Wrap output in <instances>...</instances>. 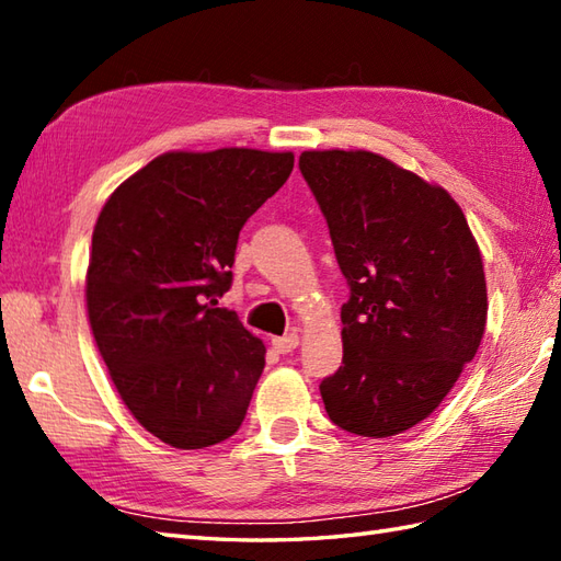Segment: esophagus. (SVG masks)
<instances>
[{"label": "esophagus", "mask_w": 561, "mask_h": 561, "mask_svg": "<svg viewBox=\"0 0 561 561\" xmlns=\"http://www.w3.org/2000/svg\"><path fill=\"white\" fill-rule=\"evenodd\" d=\"M272 347L277 354H289L299 347V335H296V332H289V335L284 337H272Z\"/></svg>", "instance_id": "1"}]
</instances>
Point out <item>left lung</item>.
Listing matches in <instances>:
<instances>
[{
	"label": "left lung",
	"instance_id": "8db88e82",
	"mask_svg": "<svg viewBox=\"0 0 561 561\" xmlns=\"http://www.w3.org/2000/svg\"><path fill=\"white\" fill-rule=\"evenodd\" d=\"M301 175L350 284L342 366L320 383L328 416L386 438L432 414L486 323L478 241L444 187L374 151H304Z\"/></svg>",
	"mask_w": 561,
	"mask_h": 561
}]
</instances>
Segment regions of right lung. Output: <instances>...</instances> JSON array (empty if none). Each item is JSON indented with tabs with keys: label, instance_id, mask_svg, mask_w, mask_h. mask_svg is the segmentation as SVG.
Here are the masks:
<instances>
[{
	"label": "right lung",
	"instance_id": "1",
	"mask_svg": "<svg viewBox=\"0 0 561 561\" xmlns=\"http://www.w3.org/2000/svg\"><path fill=\"white\" fill-rule=\"evenodd\" d=\"M291 151H169L105 202L91 238L87 308L113 383L163 444H221L245 420L265 344L231 287L243 224L287 183Z\"/></svg>",
	"mask_w": 561,
	"mask_h": 561
}]
</instances>
